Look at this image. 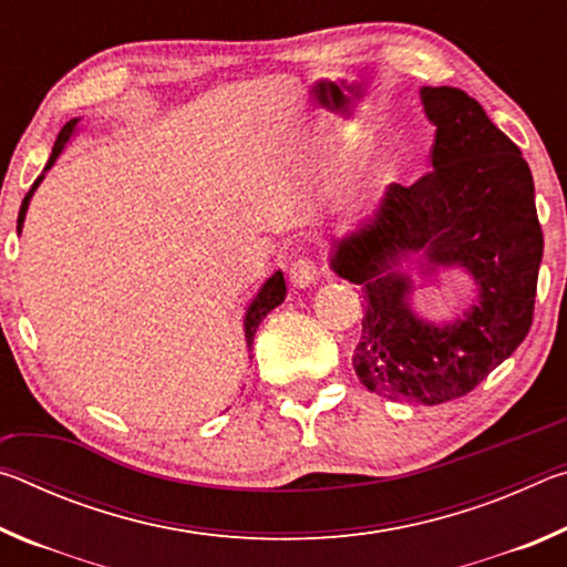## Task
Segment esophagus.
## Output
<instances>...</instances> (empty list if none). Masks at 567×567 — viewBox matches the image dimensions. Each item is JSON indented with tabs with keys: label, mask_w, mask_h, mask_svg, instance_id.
Returning a JSON list of instances; mask_svg holds the SVG:
<instances>
[{
	"label": "esophagus",
	"mask_w": 567,
	"mask_h": 567,
	"mask_svg": "<svg viewBox=\"0 0 567 567\" xmlns=\"http://www.w3.org/2000/svg\"><path fill=\"white\" fill-rule=\"evenodd\" d=\"M320 267L312 257H297V260L290 265V282L295 287H310L315 280H318Z\"/></svg>",
	"instance_id": "34e87169"
}]
</instances>
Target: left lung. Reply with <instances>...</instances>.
Returning a JSON list of instances; mask_svg holds the SVG:
<instances>
[{
	"instance_id": "obj_1",
	"label": "left lung",
	"mask_w": 567,
	"mask_h": 567,
	"mask_svg": "<svg viewBox=\"0 0 567 567\" xmlns=\"http://www.w3.org/2000/svg\"><path fill=\"white\" fill-rule=\"evenodd\" d=\"M420 97L437 127L433 169L390 185L375 219L334 243L330 265L368 302L352 358L362 385L440 405L475 390L530 332L543 229L530 167L480 102L455 87H422ZM410 251L476 277L478 305L463 321L435 329L411 315L409 278L394 270Z\"/></svg>"
}]
</instances>
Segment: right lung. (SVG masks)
I'll return each mask as SVG.
<instances>
[{"label":"right lung","mask_w":567,"mask_h":567,"mask_svg":"<svg viewBox=\"0 0 567 567\" xmlns=\"http://www.w3.org/2000/svg\"><path fill=\"white\" fill-rule=\"evenodd\" d=\"M76 122H80V120H70V122H66L64 127H62V132L56 134V142H54V147H52L50 162H47V167H44V169H50V167L54 165V159L60 157V152L64 150V142L72 137V132H74V127H76ZM40 182H42V175L37 177V182L32 185V189L27 192L24 199H22V207H19V217H17V229H19V233H22V223H24L27 207H30V197L34 195V189H37V185H40ZM285 295H287L285 277H282V272H275V275L270 277V280H267V282L262 285V290L257 292V297L252 300V305L247 307V315H245V338H247V344H252V338H255L257 328H260V322L267 318V312L275 310V307L285 300Z\"/></svg>","instance_id":"1"}]
</instances>
